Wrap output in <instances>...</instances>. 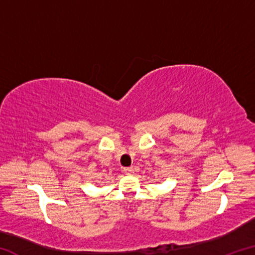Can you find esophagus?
Returning <instances> with one entry per match:
<instances>
[{"instance_id": "34e87169", "label": "esophagus", "mask_w": 255, "mask_h": 255, "mask_svg": "<svg viewBox=\"0 0 255 255\" xmlns=\"http://www.w3.org/2000/svg\"><path fill=\"white\" fill-rule=\"evenodd\" d=\"M124 172L126 175H132L133 174V169L132 167H125Z\"/></svg>"}]
</instances>
